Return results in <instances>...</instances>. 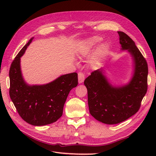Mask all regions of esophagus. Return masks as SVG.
<instances>
[{
    "label": "esophagus",
    "mask_w": 156,
    "mask_h": 156,
    "mask_svg": "<svg viewBox=\"0 0 156 156\" xmlns=\"http://www.w3.org/2000/svg\"><path fill=\"white\" fill-rule=\"evenodd\" d=\"M85 79V74L83 72H79L78 73V82L79 84H82V82L84 81Z\"/></svg>",
    "instance_id": "obj_1"
}]
</instances>
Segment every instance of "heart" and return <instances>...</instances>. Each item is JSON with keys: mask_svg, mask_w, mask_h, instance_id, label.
I'll return each mask as SVG.
<instances>
[{"mask_svg": "<svg viewBox=\"0 0 156 156\" xmlns=\"http://www.w3.org/2000/svg\"><path fill=\"white\" fill-rule=\"evenodd\" d=\"M101 41V38L98 36H94L90 38H88L82 43V48L80 54L83 56L90 55L94 47L99 42ZM107 45L105 44H102L98 46L96 50L93 59H92V64L94 66H98L101 63L102 57L107 50Z\"/></svg>", "mask_w": 156, "mask_h": 156, "instance_id": "b5f03b06", "label": "heart"}]
</instances>
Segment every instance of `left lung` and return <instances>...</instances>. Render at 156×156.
<instances>
[{"label": "left lung", "instance_id": "left-lung-1", "mask_svg": "<svg viewBox=\"0 0 156 156\" xmlns=\"http://www.w3.org/2000/svg\"><path fill=\"white\" fill-rule=\"evenodd\" d=\"M118 34L121 49L127 50L133 60L130 80L123 85H112L101 68L92 72L84 82L90 115L107 125L119 123L136 113L147 90L146 60L127 34L122 31H118Z\"/></svg>", "mask_w": 156, "mask_h": 156}]
</instances>
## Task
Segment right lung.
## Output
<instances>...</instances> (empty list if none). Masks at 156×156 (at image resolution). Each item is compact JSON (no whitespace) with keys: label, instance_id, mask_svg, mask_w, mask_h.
Listing matches in <instances>:
<instances>
[{"label":"right lung","instance_id":"add662e5","mask_svg":"<svg viewBox=\"0 0 156 156\" xmlns=\"http://www.w3.org/2000/svg\"><path fill=\"white\" fill-rule=\"evenodd\" d=\"M34 37L23 47L12 62L9 70V94L21 117L29 124L43 126L62 117L69 92L78 85L77 73L62 75L45 84L30 85L23 78L21 58Z\"/></svg>","mask_w":156,"mask_h":156}]
</instances>
